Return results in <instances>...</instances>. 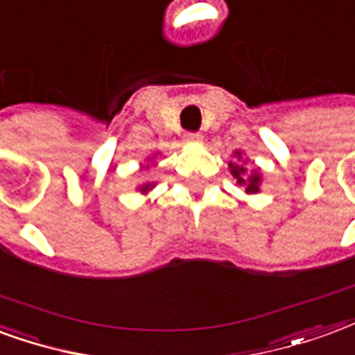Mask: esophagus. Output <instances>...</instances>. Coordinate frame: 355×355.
Instances as JSON below:
<instances>
[{"label":"esophagus","mask_w":355,"mask_h":355,"mask_svg":"<svg viewBox=\"0 0 355 355\" xmlns=\"http://www.w3.org/2000/svg\"><path fill=\"white\" fill-rule=\"evenodd\" d=\"M185 139H187V141H200L202 136H200L198 132H187V134H185Z\"/></svg>","instance_id":"1"}]
</instances>
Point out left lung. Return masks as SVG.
<instances>
[{
  "label": "left lung",
  "mask_w": 355,
  "mask_h": 355,
  "mask_svg": "<svg viewBox=\"0 0 355 355\" xmlns=\"http://www.w3.org/2000/svg\"><path fill=\"white\" fill-rule=\"evenodd\" d=\"M234 155H236L238 159H242V153L240 151H236ZM231 174L236 178L238 185H244L245 193H248V195H255V193H259L261 175L257 170H255V172H252V175H244L245 168L238 166V164H232L231 162Z\"/></svg>",
  "instance_id": "left-lung-1"
}]
</instances>
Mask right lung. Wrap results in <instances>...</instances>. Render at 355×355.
<instances>
[{
    "label": "right lung",
    "mask_w": 355,
    "mask_h": 355,
    "mask_svg": "<svg viewBox=\"0 0 355 355\" xmlns=\"http://www.w3.org/2000/svg\"><path fill=\"white\" fill-rule=\"evenodd\" d=\"M151 187H153L151 183H146V185H141V187H139V191H141V193H147Z\"/></svg>",
    "instance_id": "add662e5"
}]
</instances>
